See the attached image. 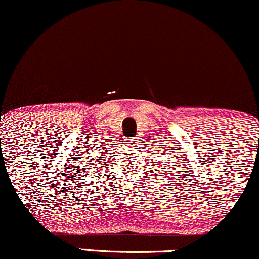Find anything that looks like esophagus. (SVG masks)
Instances as JSON below:
<instances>
[{"mask_svg": "<svg viewBox=\"0 0 259 259\" xmlns=\"http://www.w3.org/2000/svg\"><path fill=\"white\" fill-rule=\"evenodd\" d=\"M127 143H128V145H135L137 144V138H130Z\"/></svg>", "mask_w": 259, "mask_h": 259, "instance_id": "esophagus-1", "label": "esophagus"}]
</instances>
